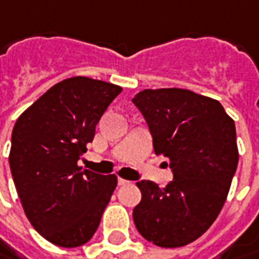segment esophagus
<instances>
[{"label":"esophagus","instance_id":"34e87169","mask_svg":"<svg viewBox=\"0 0 259 259\" xmlns=\"http://www.w3.org/2000/svg\"><path fill=\"white\" fill-rule=\"evenodd\" d=\"M117 183H118V186H126V184H129V181H127V180H124V178H120V177L117 178Z\"/></svg>","mask_w":259,"mask_h":259}]
</instances>
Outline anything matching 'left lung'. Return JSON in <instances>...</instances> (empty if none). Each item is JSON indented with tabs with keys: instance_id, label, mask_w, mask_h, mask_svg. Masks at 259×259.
I'll return each instance as SVG.
<instances>
[{
	"instance_id": "8db88e82",
	"label": "left lung",
	"mask_w": 259,
	"mask_h": 259,
	"mask_svg": "<svg viewBox=\"0 0 259 259\" xmlns=\"http://www.w3.org/2000/svg\"><path fill=\"white\" fill-rule=\"evenodd\" d=\"M132 101L148 123L155 153L169 159L174 174L163 188L136 183V229L156 246H184L207 231L226 201L239 161L235 121L218 100L190 90H143Z\"/></svg>"
}]
</instances>
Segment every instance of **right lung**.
Listing matches in <instances>:
<instances>
[{
  "mask_svg": "<svg viewBox=\"0 0 259 259\" xmlns=\"http://www.w3.org/2000/svg\"><path fill=\"white\" fill-rule=\"evenodd\" d=\"M121 87L87 76L63 79L17 118L10 168L31 226L62 248L93 238L117 186L114 174L82 169L78 161Z\"/></svg>",
  "mask_w": 259,
  "mask_h": 259,
  "instance_id": "add662e5",
  "label": "right lung"
}]
</instances>
